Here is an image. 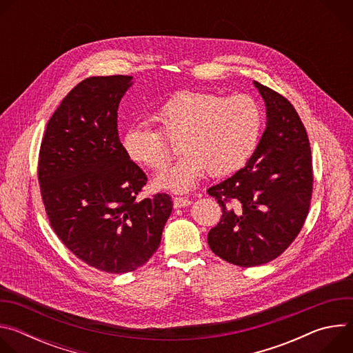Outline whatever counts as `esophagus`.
Instances as JSON below:
<instances>
[{"instance_id":"obj_1","label":"esophagus","mask_w":353,"mask_h":353,"mask_svg":"<svg viewBox=\"0 0 353 353\" xmlns=\"http://www.w3.org/2000/svg\"><path fill=\"white\" fill-rule=\"evenodd\" d=\"M192 201L188 199V198H184V196H176L173 204H174V208H184V207H188L191 205Z\"/></svg>"}]
</instances>
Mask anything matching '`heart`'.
Returning <instances> with one entry per match:
<instances>
[{
    "mask_svg": "<svg viewBox=\"0 0 353 353\" xmlns=\"http://www.w3.org/2000/svg\"><path fill=\"white\" fill-rule=\"evenodd\" d=\"M152 120L183 150L179 161L155 177L159 188L187 191L208 170L225 176L241 169L254 154L263 131V110L253 97H223L211 92L183 90L162 105ZM125 157L148 169H163L170 146L163 135L143 125L121 137Z\"/></svg>",
    "mask_w": 353,
    "mask_h": 353,
    "instance_id": "obj_1",
    "label": "heart"
}]
</instances>
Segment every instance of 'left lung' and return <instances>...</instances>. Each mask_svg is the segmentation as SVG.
Here are the masks:
<instances>
[{
	"label": "left lung",
	"mask_w": 353,
	"mask_h": 353,
	"mask_svg": "<svg viewBox=\"0 0 353 353\" xmlns=\"http://www.w3.org/2000/svg\"><path fill=\"white\" fill-rule=\"evenodd\" d=\"M264 99L267 123L245 166L208 188L222 207L208 244L239 267L267 264L296 239L313 192L312 150L306 128L288 99L254 81Z\"/></svg>",
	"instance_id": "1"
}]
</instances>
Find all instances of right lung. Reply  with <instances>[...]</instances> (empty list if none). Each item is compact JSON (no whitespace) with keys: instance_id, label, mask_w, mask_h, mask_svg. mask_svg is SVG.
Returning a JSON list of instances; mask_svg holds the SVG:
<instances>
[{"instance_id":"1","label":"right lung","mask_w":353,"mask_h":353,"mask_svg":"<svg viewBox=\"0 0 353 353\" xmlns=\"http://www.w3.org/2000/svg\"><path fill=\"white\" fill-rule=\"evenodd\" d=\"M132 77H90L48 120L39 184L50 225L88 265L109 274L142 267L158 250L173 210L168 194L137 199L145 173L124 154L117 131Z\"/></svg>"}]
</instances>
